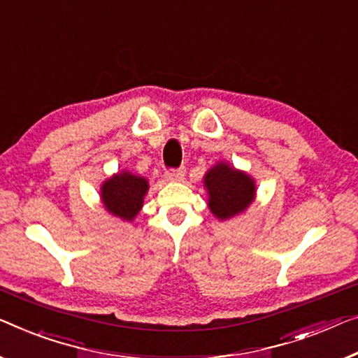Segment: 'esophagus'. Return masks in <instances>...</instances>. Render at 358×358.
I'll use <instances>...</instances> for the list:
<instances>
[{"label": "esophagus", "mask_w": 358, "mask_h": 358, "mask_svg": "<svg viewBox=\"0 0 358 358\" xmlns=\"http://www.w3.org/2000/svg\"><path fill=\"white\" fill-rule=\"evenodd\" d=\"M183 177H185L183 169H170V170H167V173H165V178L170 181H180V180H183Z\"/></svg>", "instance_id": "esophagus-1"}]
</instances>
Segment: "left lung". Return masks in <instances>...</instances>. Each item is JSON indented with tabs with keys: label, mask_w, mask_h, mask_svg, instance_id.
Masks as SVG:
<instances>
[{
	"label": "left lung",
	"mask_w": 358,
	"mask_h": 358,
	"mask_svg": "<svg viewBox=\"0 0 358 358\" xmlns=\"http://www.w3.org/2000/svg\"><path fill=\"white\" fill-rule=\"evenodd\" d=\"M204 188L209 194V209L220 220L243 213L255 197L254 178L227 162H218L206 173Z\"/></svg>",
	"instance_id": "obj_1"
}]
</instances>
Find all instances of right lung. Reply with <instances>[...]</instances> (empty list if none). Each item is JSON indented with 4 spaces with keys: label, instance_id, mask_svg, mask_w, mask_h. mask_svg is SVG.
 <instances>
[{
    "label": "right lung",
    "instance_id": "1",
    "mask_svg": "<svg viewBox=\"0 0 358 358\" xmlns=\"http://www.w3.org/2000/svg\"><path fill=\"white\" fill-rule=\"evenodd\" d=\"M148 189L145 177H136L124 170L104 181L101 186V201L110 215L131 222L141 210Z\"/></svg>",
    "mask_w": 358,
    "mask_h": 358
}]
</instances>
